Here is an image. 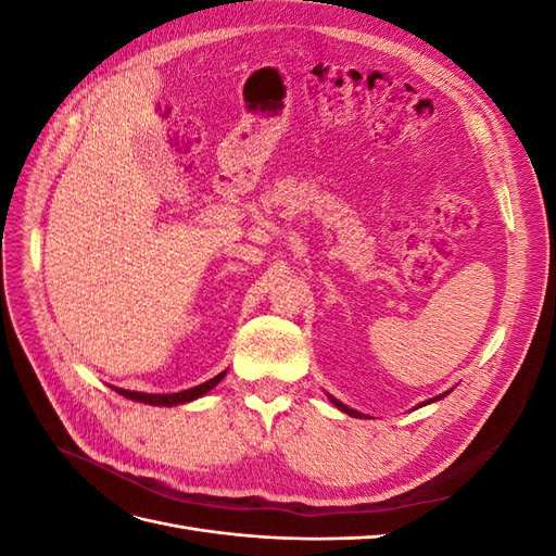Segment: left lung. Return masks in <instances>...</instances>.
Masks as SVG:
<instances>
[{
	"label": "left lung",
	"instance_id": "left-lung-1",
	"mask_svg": "<svg viewBox=\"0 0 556 556\" xmlns=\"http://www.w3.org/2000/svg\"><path fill=\"white\" fill-rule=\"evenodd\" d=\"M450 392H452V390H447V392H443V394H439V396H433V399H429V401H422V403H419V406H417V408H422V406H427V403H433V401H441V399H443V396H447ZM327 396H329V401H331V403H333V406H336V408H339L341 413H345V415H350V417H359V419H362V417H368V415H364V413H359V410H355V408H350V406H345V403H343V401H339V399H333L331 394H327Z\"/></svg>",
	"mask_w": 556,
	"mask_h": 556
}]
</instances>
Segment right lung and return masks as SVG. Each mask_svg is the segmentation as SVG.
Returning a JSON list of instances; mask_svg holds the SVG:
<instances>
[{"label":"right lung","mask_w":556,"mask_h":556,"mask_svg":"<svg viewBox=\"0 0 556 556\" xmlns=\"http://www.w3.org/2000/svg\"><path fill=\"white\" fill-rule=\"evenodd\" d=\"M227 376V371L217 374L215 378L201 382L197 387H190V390H182V392H174V394H148V392H131V390H123V387H113L117 394H123L125 399L131 401H139V403H148V406H182V403H190L197 401L204 394H208L213 387L220 382Z\"/></svg>","instance_id":"right-lung-1"}]
</instances>
